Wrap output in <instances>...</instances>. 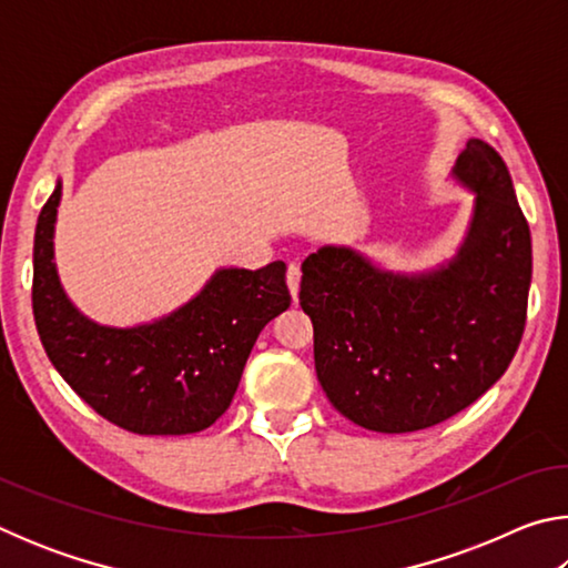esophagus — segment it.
<instances>
[{
    "instance_id": "34e87169",
    "label": "esophagus",
    "mask_w": 568,
    "mask_h": 568,
    "mask_svg": "<svg viewBox=\"0 0 568 568\" xmlns=\"http://www.w3.org/2000/svg\"><path fill=\"white\" fill-rule=\"evenodd\" d=\"M285 281H287V287H291V295L295 297L297 295V287H301V265H297V263L287 265Z\"/></svg>"
}]
</instances>
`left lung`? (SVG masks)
I'll return each instance as SVG.
<instances>
[{"instance_id":"8db88e82","label":"left lung","mask_w":568,"mask_h":568,"mask_svg":"<svg viewBox=\"0 0 568 568\" xmlns=\"http://www.w3.org/2000/svg\"><path fill=\"white\" fill-rule=\"evenodd\" d=\"M454 175L476 205L448 265L400 275L333 245L303 263L321 386L335 410L378 434L456 416L504 376L521 343L531 233L511 175L484 140L466 142Z\"/></svg>"}]
</instances>
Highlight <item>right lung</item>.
Listing matches in <instances>:
<instances>
[{"label":"right lung","mask_w":568,"mask_h":568,"mask_svg":"<svg viewBox=\"0 0 568 568\" xmlns=\"http://www.w3.org/2000/svg\"><path fill=\"white\" fill-rule=\"evenodd\" d=\"M62 182L34 230L32 311L47 358L88 406L130 434H197L233 400L257 335L291 305L285 263L223 267L190 303L138 328L98 325L67 301L54 267Z\"/></svg>","instance_id":"1"}]
</instances>
